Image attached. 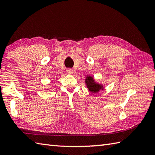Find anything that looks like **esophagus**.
<instances>
[{
    "label": "esophagus",
    "instance_id": "esophagus-1",
    "mask_svg": "<svg viewBox=\"0 0 155 155\" xmlns=\"http://www.w3.org/2000/svg\"><path fill=\"white\" fill-rule=\"evenodd\" d=\"M67 72H68L69 74H73V71H72V69H71V68L67 69Z\"/></svg>",
    "mask_w": 155,
    "mask_h": 155
}]
</instances>
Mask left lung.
I'll use <instances>...</instances> for the list:
<instances>
[{"label": "left lung", "instance_id": "left-lung-1", "mask_svg": "<svg viewBox=\"0 0 155 155\" xmlns=\"http://www.w3.org/2000/svg\"><path fill=\"white\" fill-rule=\"evenodd\" d=\"M85 84L88 88V91L93 93H97L100 91L104 89L103 85L95 81L94 77L92 76H87L86 78H85Z\"/></svg>", "mask_w": 155, "mask_h": 155}]
</instances>
